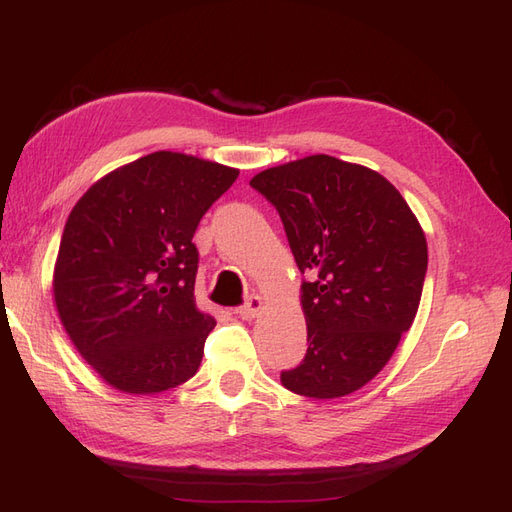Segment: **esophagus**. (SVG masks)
<instances>
[{"label":"esophagus","mask_w":512,"mask_h":512,"mask_svg":"<svg viewBox=\"0 0 512 512\" xmlns=\"http://www.w3.org/2000/svg\"><path fill=\"white\" fill-rule=\"evenodd\" d=\"M262 309V299L258 297V294H252V297H247L245 305H241L237 309V314L243 318V320H254Z\"/></svg>","instance_id":"obj_1"}]
</instances>
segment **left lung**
<instances>
[{"label":"left lung","instance_id":"8db88e82","mask_svg":"<svg viewBox=\"0 0 512 512\" xmlns=\"http://www.w3.org/2000/svg\"><path fill=\"white\" fill-rule=\"evenodd\" d=\"M250 185L280 213L309 275L301 284L309 346L282 384L314 399L359 391L414 322L427 273L421 224L376 170L324 153L262 170Z\"/></svg>","mask_w":512,"mask_h":512}]
</instances>
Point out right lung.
<instances>
[{"label": "right lung", "mask_w": 512, "mask_h": 512, "mask_svg": "<svg viewBox=\"0 0 512 512\" xmlns=\"http://www.w3.org/2000/svg\"><path fill=\"white\" fill-rule=\"evenodd\" d=\"M237 168L156 151L98 179L68 215L53 297L74 348L113 389L153 395L188 382L215 318L194 299L207 209Z\"/></svg>", "instance_id": "1"}]
</instances>
